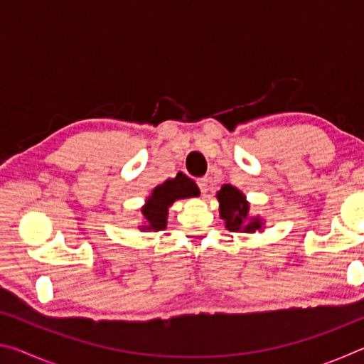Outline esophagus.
<instances>
[{
  "mask_svg": "<svg viewBox=\"0 0 364 364\" xmlns=\"http://www.w3.org/2000/svg\"><path fill=\"white\" fill-rule=\"evenodd\" d=\"M197 186H199L202 194H205L208 191V178H199V180H197Z\"/></svg>",
  "mask_w": 364,
  "mask_h": 364,
  "instance_id": "obj_1",
  "label": "esophagus"
}]
</instances>
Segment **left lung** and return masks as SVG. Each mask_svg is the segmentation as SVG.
<instances>
[{"label":"left lung","mask_w":364,"mask_h":364,"mask_svg":"<svg viewBox=\"0 0 364 364\" xmlns=\"http://www.w3.org/2000/svg\"><path fill=\"white\" fill-rule=\"evenodd\" d=\"M217 199L220 202V217L225 220L226 230L232 232H255L262 230L263 221L258 217H250L249 202L237 188L225 184L217 193Z\"/></svg>","instance_id":"1"}]
</instances>
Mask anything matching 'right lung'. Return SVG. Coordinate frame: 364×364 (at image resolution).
Masks as SVG:
<instances>
[{
	"instance_id": "right-lung-1",
	"label": "right lung",
	"mask_w": 364,
	"mask_h": 364,
	"mask_svg": "<svg viewBox=\"0 0 364 364\" xmlns=\"http://www.w3.org/2000/svg\"><path fill=\"white\" fill-rule=\"evenodd\" d=\"M199 196V188L186 175L178 173L173 180H167L152 191L146 199V205L141 208L144 217V225L139 230L160 231L167 228L168 207L178 199Z\"/></svg>"
}]
</instances>
